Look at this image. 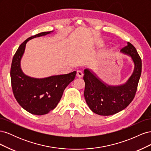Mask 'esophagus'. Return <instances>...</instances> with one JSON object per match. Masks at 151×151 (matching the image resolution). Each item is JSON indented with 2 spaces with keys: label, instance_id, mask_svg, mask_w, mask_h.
Wrapping results in <instances>:
<instances>
[{
  "label": "esophagus",
  "instance_id": "esophagus-1",
  "mask_svg": "<svg viewBox=\"0 0 151 151\" xmlns=\"http://www.w3.org/2000/svg\"><path fill=\"white\" fill-rule=\"evenodd\" d=\"M76 76L77 77H79V78H81V77H82L83 76V73L82 72V71H81V70H77V71Z\"/></svg>",
  "mask_w": 151,
  "mask_h": 151
}]
</instances>
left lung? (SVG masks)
I'll return each instance as SVG.
<instances>
[{
  "instance_id": "1",
  "label": "left lung",
  "mask_w": 151,
  "mask_h": 151,
  "mask_svg": "<svg viewBox=\"0 0 151 151\" xmlns=\"http://www.w3.org/2000/svg\"><path fill=\"white\" fill-rule=\"evenodd\" d=\"M120 52L131 57L134 70L125 84L110 86L100 79L95 73L86 68L84 70V98L91 110L102 116L117 113L127 108L134 99L142 72V60L135 48L130 43Z\"/></svg>"
}]
</instances>
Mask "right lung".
I'll use <instances>...</instances> for the list:
<instances>
[{
  "label": "right lung",
  "instance_id": "right-lung-1",
  "mask_svg": "<svg viewBox=\"0 0 151 151\" xmlns=\"http://www.w3.org/2000/svg\"><path fill=\"white\" fill-rule=\"evenodd\" d=\"M51 32L53 31L42 32L26 40L18 48L11 64V79L14 96L22 108L36 115L47 114L57 106L63 91L74 81L76 75V71H74L67 74L37 79L26 76L22 71L21 60L26 43Z\"/></svg>",
  "mask_w": 151,
  "mask_h": 151
}]
</instances>
